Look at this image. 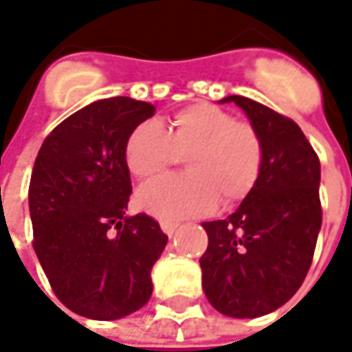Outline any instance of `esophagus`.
<instances>
[{
	"instance_id": "esophagus-1",
	"label": "esophagus",
	"mask_w": 352,
	"mask_h": 352,
	"mask_svg": "<svg viewBox=\"0 0 352 352\" xmlns=\"http://www.w3.org/2000/svg\"><path fill=\"white\" fill-rule=\"evenodd\" d=\"M160 229H162V231H164L168 236H172L174 235V231L178 229V223H174V221H166V219H164V221H160Z\"/></svg>"
}]
</instances>
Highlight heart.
I'll return each instance as SVG.
<instances>
[{"label":"heart","instance_id":"heart-1","mask_svg":"<svg viewBox=\"0 0 352 352\" xmlns=\"http://www.w3.org/2000/svg\"><path fill=\"white\" fill-rule=\"evenodd\" d=\"M186 156L184 176L144 184L139 208L162 219L204 215L249 196L263 166V142L254 129L213 103H192L172 117L168 129L142 121L125 142V162L137 178H153Z\"/></svg>","mask_w":352,"mask_h":352}]
</instances>
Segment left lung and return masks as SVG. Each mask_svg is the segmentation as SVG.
Here are the masks:
<instances>
[{"mask_svg":"<svg viewBox=\"0 0 352 352\" xmlns=\"http://www.w3.org/2000/svg\"><path fill=\"white\" fill-rule=\"evenodd\" d=\"M263 142L252 192L229 217L206 221L201 286L223 316L261 318L300 290L321 229V166L302 129L263 103L229 96Z\"/></svg>","mask_w":352,"mask_h":352,"instance_id":"left-lung-1","label":"left lung"}]
</instances>
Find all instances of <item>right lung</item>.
Wrapping results in <instances>:
<instances>
[{
  "label": "right lung",
  "instance_id": "obj_1",
  "mask_svg": "<svg viewBox=\"0 0 352 352\" xmlns=\"http://www.w3.org/2000/svg\"><path fill=\"white\" fill-rule=\"evenodd\" d=\"M153 116L146 102L98 100L52 129L34 160V252L56 298L82 318H125L153 294L151 270L168 236L146 213L127 215L125 162L131 131Z\"/></svg>",
  "mask_w": 352,
  "mask_h": 352
}]
</instances>
